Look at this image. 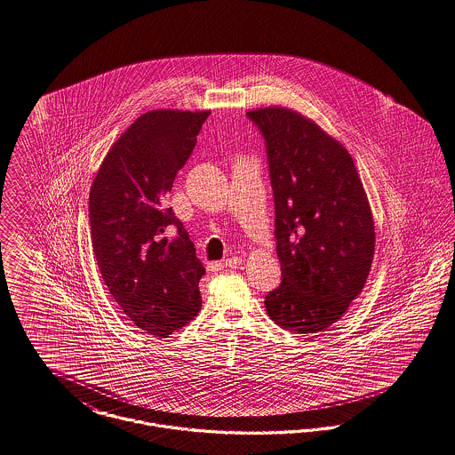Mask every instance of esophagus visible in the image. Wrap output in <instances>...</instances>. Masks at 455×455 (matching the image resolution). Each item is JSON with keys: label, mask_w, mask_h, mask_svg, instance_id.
Wrapping results in <instances>:
<instances>
[{"label": "esophagus", "mask_w": 455, "mask_h": 455, "mask_svg": "<svg viewBox=\"0 0 455 455\" xmlns=\"http://www.w3.org/2000/svg\"><path fill=\"white\" fill-rule=\"evenodd\" d=\"M241 261H243V259H241V258H237V257L228 258V259H226V261H224V267H226V268H237V267H239V265H241Z\"/></svg>", "instance_id": "esophagus-1"}]
</instances>
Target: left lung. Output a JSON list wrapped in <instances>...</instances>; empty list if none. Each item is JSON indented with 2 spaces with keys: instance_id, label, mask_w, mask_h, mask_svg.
<instances>
[{
  "instance_id": "obj_1",
  "label": "left lung",
  "mask_w": 455,
  "mask_h": 455,
  "mask_svg": "<svg viewBox=\"0 0 455 455\" xmlns=\"http://www.w3.org/2000/svg\"><path fill=\"white\" fill-rule=\"evenodd\" d=\"M265 138L282 283L265 297L280 328L313 335L348 309L371 272L376 228L350 153L296 110L246 114Z\"/></svg>"
}]
</instances>
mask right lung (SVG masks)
<instances>
[{"label": "right lung", "mask_w": 455, "mask_h": 455, "mask_svg": "<svg viewBox=\"0 0 455 455\" xmlns=\"http://www.w3.org/2000/svg\"><path fill=\"white\" fill-rule=\"evenodd\" d=\"M204 112L151 110L120 136L90 190L92 243L100 274L134 324L166 338L197 316L205 274L166 196L190 158ZM177 225L168 242L164 231Z\"/></svg>", "instance_id": "obj_1"}]
</instances>
